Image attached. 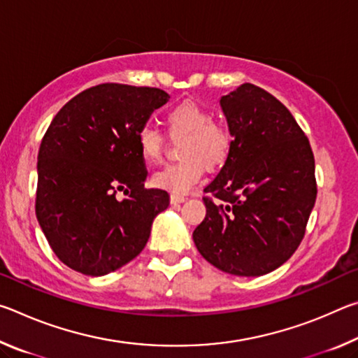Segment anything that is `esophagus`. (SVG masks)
<instances>
[{
	"mask_svg": "<svg viewBox=\"0 0 358 358\" xmlns=\"http://www.w3.org/2000/svg\"><path fill=\"white\" fill-rule=\"evenodd\" d=\"M185 201H186L185 196H180V194H171V202L172 203H181Z\"/></svg>",
	"mask_w": 358,
	"mask_h": 358,
	"instance_id": "obj_1",
	"label": "esophagus"
}]
</instances>
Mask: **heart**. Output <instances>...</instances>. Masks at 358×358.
<instances>
[{"label":"heart","mask_w":358,"mask_h":358,"mask_svg":"<svg viewBox=\"0 0 358 358\" xmlns=\"http://www.w3.org/2000/svg\"><path fill=\"white\" fill-rule=\"evenodd\" d=\"M169 137L180 142L181 161L153 173L151 185L173 194H185L201 181L205 172L220 171L232 153V134L226 126L213 120L208 108L192 101L181 102L166 115ZM137 145L143 159L150 164L162 161L166 137L153 126H143L137 134Z\"/></svg>","instance_id":"heart-1"}]
</instances>
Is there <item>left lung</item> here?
Returning a JSON list of instances; mask_svg holds the SVG:
<instances>
[{
  "label": "left lung",
  "mask_w": 358,
  "mask_h": 358,
  "mask_svg": "<svg viewBox=\"0 0 358 358\" xmlns=\"http://www.w3.org/2000/svg\"><path fill=\"white\" fill-rule=\"evenodd\" d=\"M232 153L205 187L207 216L194 230L199 252L237 276L281 266L305 237L317 196L310 141L273 94L243 83L221 98Z\"/></svg>",
  "instance_id": "1"
}]
</instances>
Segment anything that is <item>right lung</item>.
Returning a JSON list of instances; mask_svg holds the SVG:
<instances>
[{
    "label": "right lung",
    "mask_w": 358,
    "mask_h": 358,
    "mask_svg": "<svg viewBox=\"0 0 358 358\" xmlns=\"http://www.w3.org/2000/svg\"><path fill=\"white\" fill-rule=\"evenodd\" d=\"M167 99L159 88L101 83L74 96L52 120L38 155L36 216L69 268L107 275L147 245L169 194L145 187L137 134Z\"/></svg>",
    "instance_id": "right-lung-1"
}]
</instances>
